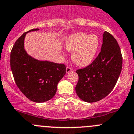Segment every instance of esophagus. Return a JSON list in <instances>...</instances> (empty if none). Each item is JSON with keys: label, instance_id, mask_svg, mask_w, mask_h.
<instances>
[{"label": "esophagus", "instance_id": "obj_1", "mask_svg": "<svg viewBox=\"0 0 134 134\" xmlns=\"http://www.w3.org/2000/svg\"><path fill=\"white\" fill-rule=\"evenodd\" d=\"M72 71H73V69L71 68L70 67H69V66H67V68H66V72H67V73H69V72Z\"/></svg>", "mask_w": 134, "mask_h": 134}]
</instances>
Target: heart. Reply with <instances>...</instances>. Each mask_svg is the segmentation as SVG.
<instances>
[{
  "label": "heart",
  "instance_id": "b5f03b06",
  "mask_svg": "<svg viewBox=\"0 0 134 134\" xmlns=\"http://www.w3.org/2000/svg\"><path fill=\"white\" fill-rule=\"evenodd\" d=\"M99 39L96 35L77 33L70 35L65 41L67 51L72 52V60L81 67L89 65L93 61L99 47Z\"/></svg>",
  "mask_w": 134,
  "mask_h": 134
}]
</instances>
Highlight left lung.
Returning <instances> with one entry per match:
<instances>
[{"label": "left lung", "mask_w": 134, "mask_h": 134, "mask_svg": "<svg viewBox=\"0 0 134 134\" xmlns=\"http://www.w3.org/2000/svg\"><path fill=\"white\" fill-rule=\"evenodd\" d=\"M122 68V55L117 41L104 31L101 52L93 62L77 69V96L88 103L96 102L108 96L114 88Z\"/></svg>", "instance_id": "8db88e82"}]
</instances>
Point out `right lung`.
Here are the masks:
<instances>
[{
    "instance_id": "1",
    "label": "right lung",
    "mask_w": 134,
    "mask_h": 134,
    "mask_svg": "<svg viewBox=\"0 0 134 134\" xmlns=\"http://www.w3.org/2000/svg\"><path fill=\"white\" fill-rule=\"evenodd\" d=\"M17 40L10 52V69L17 86L26 98L36 103L50 100L55 96L57 84L66 74L64 64L40 61L27 55L24 40L27 32Z\"/></svg>"
}]
</instances>
